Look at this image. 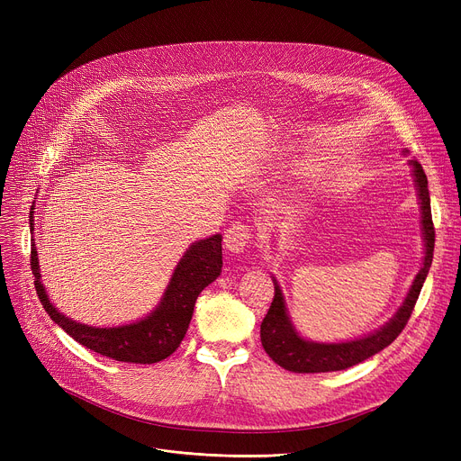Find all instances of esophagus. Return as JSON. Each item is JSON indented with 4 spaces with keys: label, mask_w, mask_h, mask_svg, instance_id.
<instances>
[{
    "label": "esophagus",
    "mask_w": 461,
    "mask_h": 461,
    "mask_svg": "<svg viewBox=\"0 0 461 461\" xmlns=\"http://www.w3.org/2000/svg\"><path fill=\"white\" fill-rule=\"evenodd\" d=\"M250 243V231L245 224H231L224 231V247L231 254H243Z\"/></svg>",
    "instance_id": "esophagus-1"
}]
</instances>
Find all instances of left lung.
<instances>
[{"label": "left lung", "instance_id": "left-lung-1", "mask_svg": "<svg viewBox=\"0 0 461 461\" xmlns=\"http://www.w3.org/2000/svg\"><path fill=\"white\" fill-rule=\"evenodd\" d=\"M403 155L409 151L403 149ZM411 176H413L419 205H420V226H422V240H424V258L422 267L417 273L413 284H411L409 292L396 310L394 316L381 325L377 330L358 336L355 340L344 342H313L304 338L294 325L289 310L285 306V299L282 294V287L273 275L275 284V299L267 316L261 321V346L267 351V355L276 362L278 366L295 372V374H321V372H338L351 368L358 362L366 360L391 346L398 334L403 330L407 320L411 318V312L415 308V303L420 295L422 284L428 276L433 259V245H435V230L431 222V207H429V192H428V179L422 166L417 160H409Z\"/></svg>", "mask_w": 461, "mask_h": 461}]
</instances>
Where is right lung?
Masks as SVG:
<instances>
[{
	"label": "right lung",
	"mask_w": 461,
	"mask_h": 461,
	"mask_svg": "<svg viewBox=\"0 0 461 461\" xmlns=\"http://www.w3.org/2000/svg\"><path fill=\"white\" fill-rule=\"evenodd\" d=\"M33 209L35 207L32 205L30 231L35 230ZM32 240V271L35 276V289L48 316L87 349L113 360L134 362V365H153V362L164 360L179 348L188 330L198 295L222 273V235L216 233L198 239L177 261L158 304L148 316L125 325L93 327L67 318L52 304L46 287L41 282L39 254L35 239Z\"/></svg>",
	"instance_id": "right-lung-1"
}]
</instances>
